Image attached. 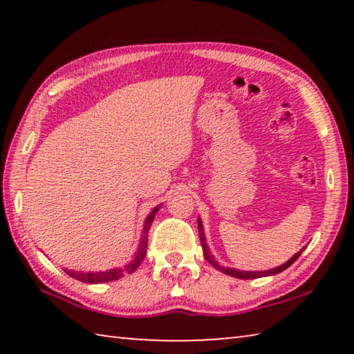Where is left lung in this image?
Here are the masks:
<instances>
[{"mask_svg": "<svg viewBox=\"0 0 354 354\" xmlns=\"http://www.w3.org/2000/svg\"><path fill=\"white\" fill-rule=\"evenodd\" d=\"M198 231H200V241H201L203 254H205V259L209 263H211L212 267L217 268V270L223 272L225 274H230V277L239 278V279H254V278H262V277H272V274H278L281 272H284L286 268H289L292 263L298 259L299 254H301V251L304 250V248L299 250L298 253L293 254L286 263H283V266H279V267H274V268H272V270H266V272H241V270H236V268H227V267H223V266H218V262L214 259V256L211 254V251H209V247H207V243H206L205 230H203V223H201L200 218H198Z\"/></svg>", "mask_w": 354, "mask_h": 354, "instance_id": "left-lung-1", "label": "left lung"}]
</instances>
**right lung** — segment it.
Wrapping results in <instances>:
<instances>
[{"label":"right lung","mask_w":354,"mask_h":354,"mask_svg":"<svg viewBox=\"0 0 354 354\" xmlns=\"http://www.w3.org/2000/svg\"><path fill=\"white\" fill-rule=\"evenodd\" d=\"M160 205L156 206L149 215L145 220V223H143V231H142V239H140V243H139V248H137V253L134 256V259L131 261L128 266H124L123 268H112V270H107V272H97V273H92V272H75V270H68V268H64V272L68 274V277L75 278L77 281H82V283H87V284H100V283H109V281H115L120 279L123 277V274H129V273H134L137 268H139L140 262L145 259V254H147V247H148V231L149 227H151L153 220L156 217V214L159 212Z\"/></svg>","instance_id":"obj_1"}]
</instances>
